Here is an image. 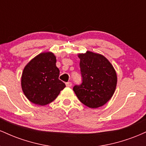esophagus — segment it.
Masks as SVG:
<instances>
[{"mask_svg":"<svg viewBox=\"0 0 146 146\" xmlns=\"http://www.w3.org/2000/svg\"><path fill=\"white\" fill-rule=\"evenodd\" d=\"M66 86L67 87H71L72 86V83L71 82H68L66 83Z\"/></svg>","mask_w":146,"mask_h":146,"instance_id":"34e87169","label":"esophagus"}]
</instances>
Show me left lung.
Returning <instances> with one entry per match:
<instances>
[{"mask_svg":"<svg viewBox=\"0 0 146 146\" xmlns=\"http://www.w3.org/2000/svg\"><path fill=\"white\" fill-rule=\"evenodd\" d=\"M81 84L73 91L82 103L92 108L102 106L112 98L117 86V74L113 65L102 55L87 51L79 54Z\"/></svg>","mask_w":146,"mask_h":146,"instance_id":"1","label":"left lung"}]
</instances>
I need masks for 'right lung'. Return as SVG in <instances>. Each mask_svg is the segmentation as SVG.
Returning <instances> with one entry per match:
<instances>
[{
	"label": "right lung",
	"mask_w": 146,
	"mask_h": 146,
	"mask_svg": "<svg viewBox=\"0 0 146 146\" xmlns=\"http://www.w3.org/2000/svg\"><path fill=\"white\" fill-rule=\"evenodd\" d=\"M53 53H42L26 65L21 79L23 91L35 104L44 106L56 100L65 84L59 80L60 70L56 66Z\"/></svg>",
	"instance_id": "obj_1"
}]
</instances>
